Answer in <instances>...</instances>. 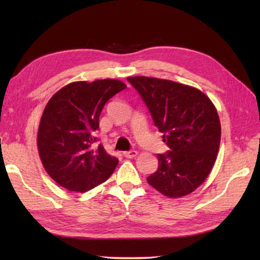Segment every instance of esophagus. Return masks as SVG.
Listing matches in <instances>:
<instances>
[{
    "mask_svg": "<svg viewBox=\"0 0 260 260\" xmlns=\"http://www.w3.org/2000/svg\"><path fill=\"white\" fill-rule=\"evenodd\" d=\"M122 155H124V157H126V158H134V157H136V155H138V151H135V150L124 151L122 152Z\"/></svg>",
    "mask_w": 260,
    "mask_h": 260,
    "instance_id": "esophagus-1",
    "label": "esophagus"
}]
</instances>
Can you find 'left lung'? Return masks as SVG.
<instances>
[{
    "mask_svg": "<svg viewBox=\"0 0 260 260\" xmlns=\"http://www.w3.org/2000/svg\"><path fill=\"white\" fill-rule=\"evenodd\" d=\"M127 80L150 111L170 150L158 153V169L148 183L171 199L192 192L204 182L217 159L221 126L217 110L196 88L164 79Z\"/></svg>",
    "mask_w": 260,
    "mask_h": 260,
    "instance_id": "8db88e82",
    "label": "left lung"
}]
</instances>
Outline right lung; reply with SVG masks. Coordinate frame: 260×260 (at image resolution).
<instances>
[{
	"mask_svg": "<svg viewBox=\"0 0 260 260\" xmlns=\"http://www.w3.org/2000/svg\"><path fill=\"white\" fill-rule=\"evenodd\" d=\"M126 85L114 79L72 82L52 96L42 113L38 149L50 178L68 190L85 192L107 181L118 164L94 133L105 103Z\"/></svg>",
	"mask_w": 260,
	"mask_h": 260,
	"instance_id": "obj_1",
	"label": "right lung"
}]
</instances>
